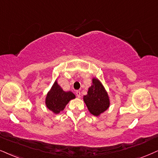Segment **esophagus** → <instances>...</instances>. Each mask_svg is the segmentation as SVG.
Listing matches in <instances>:
<instances>
[{"mask_svg":"<svg viewBox=\"0 0 158 158\" xmlns=\"http://www.w3.org/2000/svg\"><path fill=\"white\" fill-rule=\"evenodd\" d=\"M75 94L77 97H81V92H80V91H76Z\"/></svg>","mask_w":158,"mask_h":158,"instance_id":"34e87169","label":"esophagus"}]
</instances>
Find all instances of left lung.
Returning <instances> with one entry per match:
<instances>
[{"mask_svg":"<svg viewBox=\"0 0 158 158\" xmlns=\"http://www.w3.org/2000/svg\"><path fill=\"white\" fill-rule=\"evenodd\" d=\"M83 101L93 116H100L110 107V98L106 88L97 77L92 78V84L83 96Z\"/></svg>","mask_w":158,"mask_h":158,"instance_id":"1","label":"left lung"}]
</instances>
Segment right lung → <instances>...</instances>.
<instances>
[{
    "label": "right lung",
    "mask_w": 158,
    "mask_h": 158,
    "mask_svg": "<svg viewBox=\"0 0 158 158\" xmlns=\"http://www.w3.org/2000/svg\"><path fill=\"white\" fill-rule=\"evenodd\" d=\"M75 98L72 91H65L58 85L57 79L51 86L45 97L46 107L55 114L63 111L70 100Z\"/></svg>",
    "instance_id": "add662e5"
}]
</instances>
